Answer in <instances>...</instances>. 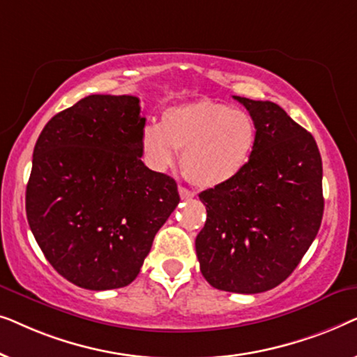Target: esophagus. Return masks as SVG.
Instances as JSON below:
<instances>
[{
    "label": "esophagus",
    "mask_w": 357,
    "mask_h": 357,
    "mask_svg": "<svg viewBox=\"0 0 357 357\" xmlns=\"http://www.w3.org/2000/svg\"><path fill=\"white\" fill-rule=\"evenodd\" d=\"M178 193H180V198H182V199H188V198H193L195 197L193 192H190L188 188L182 187V185H180V187H178Z\"/></svg>",
    "instance_id": "34e87169"
}]
</instances>
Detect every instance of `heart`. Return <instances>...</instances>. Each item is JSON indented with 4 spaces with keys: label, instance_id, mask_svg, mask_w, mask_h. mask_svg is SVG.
<instances>
[{
    "label": "heart",
    "instance_id": "heart-1",
    "mask_svg": "<svg viewBox=\"0 0 357 357\" xmlns=\"http://www.w3.org/2000/svg\"><path fill=\"white\" fill-rule=\"evenodd\" d=\"M258 128L247 110L214 100H195L162 112L160 125L148 123L139 146L153 170L177 162L185 177L199 188H218L243 172L255 153Z\"/></svg>",
    "mask_w": 357,
    "mask_h": 357
}]
</instances>
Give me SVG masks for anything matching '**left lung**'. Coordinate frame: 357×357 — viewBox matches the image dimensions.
I'll use <instances>...</instances> for the list:
<instances>
[{"label": "left lung", "mask_w": 357, "mask_h": 357, "mask_svg": "<svg viewBox=\"0 0 357 357\" xmlns=\"http://www.w3.org/2000/svg\"><path fill=\"white\" fill-rule=\"evenodd\" d=\"M234 99L255 120L258 143L237 178L199 193L208 216L195 247L213 287L257 294L281 284L314 242L324 170L314 136L280 105Z\"/></svg>", "instance_id": "left-lung-1"}]
</instances>
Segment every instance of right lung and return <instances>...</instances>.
Returning <instances> with one entry per match:
<instances>
[{"label": "right lung", "instance_id": "1", "mask_svg": "<svg viewBox=\"0 0 357 357\" xmlns=\"http://www.w3.org/2000/svg\"><path fill=\"white\" fill-rule=\"evenodd\" d=\"M135 96H87L45 125L26 190L31 231L50 265L91 291L128 286L180 202L141 160Z\"/></svg>", "mask_w": 357, "mask_h": 357}]
</instances>
